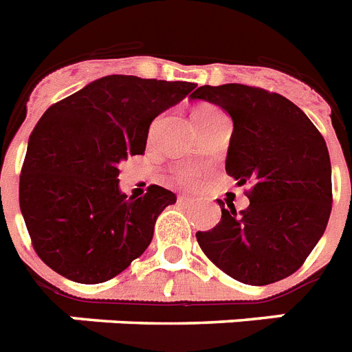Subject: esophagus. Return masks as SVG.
I'll return each mask as SVG.
<instances>
[{"mask_svg": "<svg viewBox=\"0 0 352 352\" xmlns=\"http://www.w3.org/2000/svg\"><path fill=\"white\" fill-rule=\"evenodd\" d=\"M179 201H181V202H190L191 197L190 195H179Z\"/></svg>", "mask_w": 352, "mask_h": 352, "instance_id": "obj_1", "label": "esophagus"}]
</instances>
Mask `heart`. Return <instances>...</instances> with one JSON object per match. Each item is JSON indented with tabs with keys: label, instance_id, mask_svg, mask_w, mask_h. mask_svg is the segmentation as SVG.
<instances>
[{
	"label": "heart",
	"instance_id": "obj_1",
	"mask_svg": "<svg viewBox=\"0 0 352 352\" xmlns=\"http://www.w3.org/2000/svg\"><path fill=\"white\" fill-rule=\"evenodd\" d=\"M213 110H217V108L208 107V104H202V107L197 108L193 113H202V111H213ZM175 177L181 182H191L197 177V170H195V168H190V166L179 168V170H175Z\"/></svg>",
	"mask_w": 352,
	"mask_h": 352
}]
</instances>
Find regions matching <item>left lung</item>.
Returning <instances> with one entry per match:
<instances>
[{
    "label": "left lung",
    "mask_w": 352,
    "mask_h": 352,
    "mask_svg": "<svg viewBox=\"0 0 352 352\" xmlns=\"http://www.w3.org/2000/svg\"><path fill=\"white\" fill-rule=\"evenodd\" d=\"M191 99L231 117L226 171L250 184V206L236 213L219 201L221 222L197 231L206 256L242 284L265 285L293 275L329 222L331 161L309 117L289 99L245 85L197 88Z\"/></svg>",
    "instance_id": "left-lung-1"
}]
</instances>
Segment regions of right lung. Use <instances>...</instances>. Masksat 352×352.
I'll list each match as a JSON object with an SVG mask.
<instances>
[{
  "mask_svg": "<svg viewBox=\"0 0 352 352\" xmlns=\"http://www.w3.org/2000/svg\"><path fill=\"white\" fill-rule=\"evenodd\" d=\"M195 82L107 76L48 108L28 139L19 208L45 264L79 284H101L126 270L153 239L173 191L150 186L128 199L119 164L146 150L151 121Z\"/></svg>",
  "mask_w": 352,
  "mask_h": 352,
  "instance_id": "obj_1",
  "label": "right lung"
}]
</instances>
